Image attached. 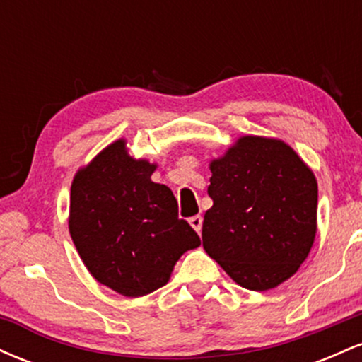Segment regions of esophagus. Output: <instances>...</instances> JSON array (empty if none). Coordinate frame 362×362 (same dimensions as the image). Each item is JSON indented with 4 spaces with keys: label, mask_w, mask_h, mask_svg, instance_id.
Segmentation results:
<instances>
[{
    "label": "esophagus",
    "mask_w": 362,
    "mask_h": 362,
    "mask_svg": "<svg viewBox=\"0 0 362 362\" xmlns=\"http://www.w3.org/2000/svg\"><path fill=\"white\" fill-rule=\"evenodd\" d=\"M189 223H190V226H192L194 230L197 231V233H201V230H202V218H201V216H192V218L189 219Z\"/></svg>",
    "instance_id": "34e87169"
}]
</instances>
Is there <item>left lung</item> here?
I'll return each mask as SVG.
<instances>
[{
	"mask_svg": "<svg viewBox=\"0 0 362 362\" xmlns=\"http://www.w3.org/2000/svg\"><path fill=\"white\" fill-rule=\"evenodd\" d=\"M209 170L206 253L245 289L277 288L298 272L317 236L315 173L288 143L264 136H240Z\"/></svg>",
	"mask_w": 362,
	"mask_h": 362,
	"instance_id": "obj_1",
	"label": "left lung"
}]
</instances>
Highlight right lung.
I'll use <instances>...</instances> for the list:
<instances>
[{"label":"right lung","instance_id":"add662e5","mask_svg":"<svg viewBox=\"0 0 362 362\" xmlns=\"http://www.w3.org/2000/svg\"><path fill=\"white\" fill-rule=\"evenodd\" d=\"M156 167L117 139L78 170L71 184L74 247L95 279L127 298L163 288L177 260L201 245L190 224L178 219L172 190L151 180Z\"/></svg>","mask_w":362,"mask_h":362}]
</instances>
